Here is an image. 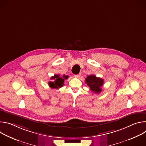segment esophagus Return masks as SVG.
Instances as JSON below:
<instances>
[{
	"mask_svg": "<svg viewBox=\"0 0 146 146\" xmlns=\"http://www.w3.org/2000/svg\"><path fill=\"white\" fill-rule=\"evenodd\" d=\"M80 76H81V74H80H80H75V75H74V77H76V78H79Z\"/></svg>",
	"mask_w": 146,
	"mask_h": 146,
	"instance_id": "1",
	"label": "esophagus"
}]
</instances>
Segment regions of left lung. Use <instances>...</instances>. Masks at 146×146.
Wrapping results in <instances>:
<instances>
[{
  "label": "left lung",
  "mask_w": 146,
  "mask_h": 146,
  "mask_svg": "<svg viewBox=\"0 0 146 146\" xmlns=\"http://www.w3.org/2000/svg\"><path fill=\"white\" fill-rule=\"evenodd\" d=\"M104 80L95 75H90L86 78V83L92 92L99 94L102 91L101 87L103 86Z\"/></svg>",
  "instance_id": "left-lung-1"
}]
</instances>
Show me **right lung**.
<instances>
[{
    "label": "right lung",
    "mask_w": 146,
    "mask_h": 146,
    "mask_svg": "<svg viewBox=\"0 0 146 146\" xmlns=\"http://www.w3.org/2000/svg\"><path fill=\"white\" fill-rule=\"evenodd\" d=\"M69 77L68 76L64 75L60 77L59 74H55L51 78V80H54V81H50L48 82V86L53 89H58L64 84L65 80L67 79Z\"/></svg>",
    "instance_id": "add662e5"
}]
</instances>
